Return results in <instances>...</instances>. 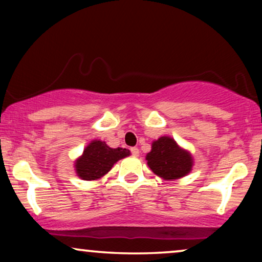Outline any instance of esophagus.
<instances>
[{
	"label": "esophagus",
	"instance_id": "34e87169",
	"mask_svg": "<svg viewBox=\"0 0 262 262\" xmlns=\"http://www.w3.org/2000/svg\"><path fill=\"white\" fill-rule=\"evenodd\" d=\"M130 151H131V154L134 156H138L139 155V149L136 148V146H134V148H131Z\"/></svg>",
	"mask_w": 262,
	"mask_h": 262
}]
</instances>
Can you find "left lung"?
<instances>
[{
  "instance_id": "8db88e82",
  "label": "left lung",
  "mask_w": 262,
  "mask_h": 262,
  "mask_svg": "<svg viewBox=\"0 0 262 262\" xmlns=\"http://www.w3.org/2000/svg\"><path fill=\"white\" fill-rule=\"evenodd\" d=\"M146 160L150 169L166 180L185 177L191 171L193 164L189 152L179 148L173 138L166 136L152 143Z\"/></svg>"
}]
</instances>
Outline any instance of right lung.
Masks as SVG:
<instances>
[{
  "label": "right lung",
  "mask_w": 262,
  "mask_h": 262,
  "mask_svg": "<svg viewBox=\"0 0 262 262\" xmlns=\"http://www.w3.org/2000/svg\"><path fill=\"white\" fill-rule=\"evenodd\" d=\"M130 155L127 149H112L101 141H93L84 149L83 155L76 161L75 168L83 180H96L108 173L113 164Z\"/></svg>",
  "instance_id": "obj_1"
}]
</instances>
